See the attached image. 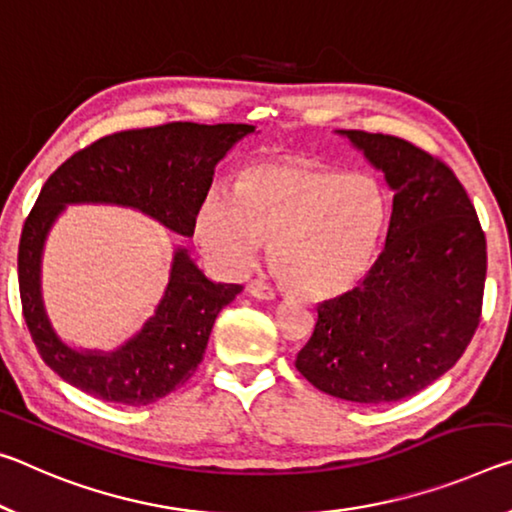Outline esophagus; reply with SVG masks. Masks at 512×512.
Masks as SVG:
<instances>
[{
	"label": "esophagus",
	"instance_id": "34e87169",
	"mask_svg": "<svg viewBox=\"0 0 512 512\" xmlns=\"http://www.w3.org/2000/svg\"><path fill=\"white\" fill-rule=\"evenodd\" d=\"M247 290H249V295H251V297H256V299L272 301V299L276 297L274 288H272V286H267L265 281H251L249 286H247Z\"/></svg>",
	"mask_w": 512,
	"mask_h": 512
}]
</instances>
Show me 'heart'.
<instances>
[{
  "label": "heart",
  "mask_w": 512,
  "mask_h": 512,
  "mask_svg": "<svg viewBox=\"0 0 512 512\" xmlns=\"http://www.w3.org/2000/svg\"><path fill=\"white\" fill-rule=\"evenodd\" d=\"M388 201L374 179L311 161L256 165L238 195L211 188L199 201L195 236L224 274H242L272 242L283 283L311 299L338 297L360 283L379 254Z\"/></svg>",
  "instance_id": "heart-1"
}]
</instances>
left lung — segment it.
I'll return each instance as SVG.
<instances>
[{
	"label": "left lung",
	"mask_w": 512,
	"mask_h": 512,
	"mask_svg": "<svg viewBox=\"0 0 512 512\" xmlns=\"http://www.w3.org/2000/svg\"><path fill=\"white\" fill-rule=\"evenodd\" d=\"M392 190L379 261L358 288L322 301L297 370L326 395L390 404L456 365L481 320L485 236L456 174L410 142L335 131Z\"/></svg>",
	"instance_id": "8db88e82"
}]
</instances>
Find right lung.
Masks as SVG:
<instances>
[{
  "mask_svg": "<svg viewBox=\"0 0 512 512\" xmlns=\"http://www.w3.org/2000/svg\"><path fill=\"white\" fill-rule=\"evenodd\" d=\"M251 133V124L195 122L113 133L67 158L47 179L24 222L18 279L31 338L65 383L124 406H147L170 395L195 374L215 317L242 286L211 281L186 247L174 245L154 315L111 351L77 347L58 333L45 304L43 256L58 217L67 206H120L192 238L215 165Z\"/></svg>",
  "mask_w": 512,
  "mask_h": 512,
  "instance_id": "right-lung-1",
  "label": "right lung"
}]
</instances>
